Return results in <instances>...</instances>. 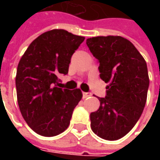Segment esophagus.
Segmentation results:
<instances>
[{
  "mask_svg": "<svg viewBox=\"0 0 160 160\" xmlns=\"http://www.w3.org/2000/svg\"><path fill=\"white\" fill-rule=\"evenodd\" d=\"M90 96H92V93H90V92H83V99H86V98H88Z\"/></svg>",
  "mask_w": 160,
  "mask_h": 160,
  "instance_id": "1",
  "label": "esophagus"
}]
</instances>
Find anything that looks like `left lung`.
<instances>
[{"mask_svg": "<svg viewBox=\"0 0 160 160\" xmlns=\"http://www.w3.org/2000/svg\"><path fill=\"white\" fill-rule=\"evenodd\" d=\"M86 44L100 63V77L108 83L99 109L90 115L91 128L99 137L116 141L132 130L143 111L150 83L147 64L122 36L92 37Z\"/></svg>", "mask_w": 160, "mask_h": 160, "instance_id": "left-lung-1", "label": "left lung"}]
</instances>
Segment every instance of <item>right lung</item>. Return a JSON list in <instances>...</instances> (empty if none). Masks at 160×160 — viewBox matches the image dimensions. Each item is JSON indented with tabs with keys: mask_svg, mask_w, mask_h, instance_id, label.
<instances>
[{
	"mask_svg": "<svg viewBox=\"0 0 160 160\" xmlns=\"http://www.w3.org/2000/svg\"><path fill=\"white\" fill-rule=\"evenodd\" d=\"M84 40L63 29H53L34 39L19 60L16 76L18 103L30 128L52 137L68 127L80 89L58 88V76L67 75L75 51Z\"/></svg>",
	"mask_w": 160,
	"mask_h": 160,
	"instance_id": "right-lung-1",
	"label": "right lung"
}]
</instances>
